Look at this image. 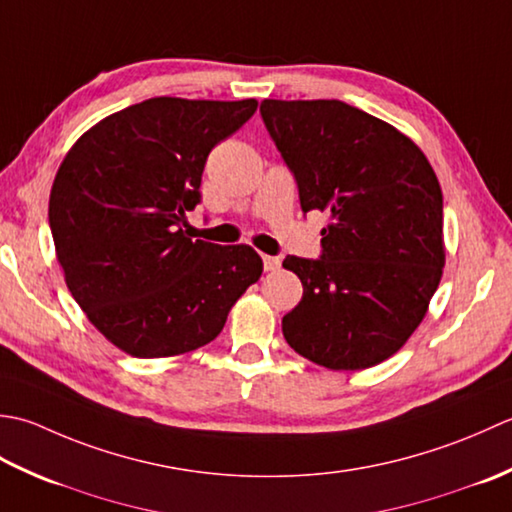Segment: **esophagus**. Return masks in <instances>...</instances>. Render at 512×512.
<instances>
[{"mask_svg":"<svg viewBox=\"0 0 512 512\" xmlns=\"http://www.w3.org/2000/svg\"><path fill=\"white\" fill-rule=\"evenodd\" d=\"M265 271H278L280 269V258L278 256H263Z\"/></svg>","mask_w":512,"mask_h":512,"instance_id":"obj_1","label":"esophagus"}]
</instances>
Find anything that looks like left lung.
Returning a JSON list of instances; mask_svg holds the SVG:
<instances>
[{"instance_id":"8db88e82","label":"left lung","mask_w":512,"mask_h":512,"mask_svg":"<svg viewBox=\"0 0 512 512\" xmlns=\"http://www.w3.org/2000/svg\"><path fill=\"white\" fill-rule=\"evenodd\" d=\"M260 114L302 212L331 216L318 260H283L302 283L283 336L320 367H375L411 338L440 285L442 187L406 134L349 103L265 99Z\"/></svg>"}]
</instances>
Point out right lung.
<instances>
[{"mask_svg":"<svg viewBox=\"0 0 512 512\" xmlns=\"http://www.w3.org/2000/svg\"><path fill=\"white\" fill-rule=\"evenodd\" d=\"M256 108V99L154 97L92 125L59 165L48 221L66 285L134 358L212 342L263 274L249 245L192 241L183 229L207 154Z\"/></svg>","mask_w":512,"mask_h":512,"instance_id":"right-lung-1","label":"right lung"}]
</instances>
